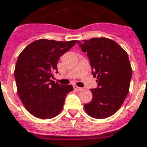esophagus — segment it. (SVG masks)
I'll return each instance as SVG.
<instances>
[{
    "instance_id": "34e87169",
    "label": "esophagus",
    "mask_w": 147,
    "mask_h": 147,
    "mask_svg": "<svg viewBox=\"0 0 147 147\" xmlns=\"http://www.w3.org/2000/svg\"><path fill=\"white\" fill-rule=\"evenodd\" d=\"M74 89L76 90V91H82V90H83V88L79 87L77 86H74Z\"/></svg>"
}]
</instances>
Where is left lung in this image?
Listing matches in <instances>:
<instances>
[{
  "instance_id": "obj_1",
  "label": "left lung",
  "mask_w": 147,
  "mask_h": 147,
  "mask_svg": "<svg viewBox=\"0 0 147 147\" xmlns=\"http://www.w3.org/2000/svg\"><path fill=\"white\" fill-rule=\"evenodd\" d=\"M77 43L87 53L98 84L97 89L91 90L93 99L84 104L85 111L92 118H108L120 109L129 93L131 67L128 54L108 38H92Z\"/></svg>"
}]
</instances>
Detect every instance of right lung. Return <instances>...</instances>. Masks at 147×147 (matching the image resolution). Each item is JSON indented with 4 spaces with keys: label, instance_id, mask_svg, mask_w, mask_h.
<instances>
[{
    "label": "right lung",
    "instance_id": "right-lung-1",
    "mask_svg": "<svg viewBox=\"0 0 147 147\" xmlns=\"http://www.w3.org/2000/svg\"><path fill=\"white\" fill-rule=\"evenodd\" d=\"M77 40L56 41L40 39L29 44L20 53L15 68L18 96L26 109L40 119L54 118L63 108L71 85L52 81L57 73V62Z\"/></svg>",
    "mask_w": 147,
    "mask_h": 147
}]
</instances>
